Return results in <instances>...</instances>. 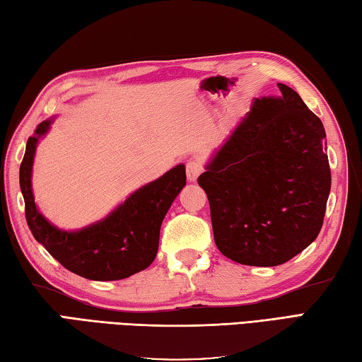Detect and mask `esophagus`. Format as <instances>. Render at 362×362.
I'll list each match as a JSON object with an SVG mask.
<instances>
[{
  "label": "esophagus",
  "mask_w": 362,
  "mask_h": 362,
  "mask_svg": "<svg viewBox=\"0 0 362 362\" xmlns=\"http://www.w3.org/2000/svg\"><path fill=\"white\" fill-rule=\"evenodd\" d=\"M186 173H187V181L195 182L202 173V165L199 160H189L186 163Z\"/></svg>",
  "instance_id": "1"
}]
</instances>
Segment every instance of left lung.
I'll list each match as a JSON object with an SVG mask.
<instances>
[{
  "mask_svg": "<svg viewBox=\"0 0 362 362\" xmlns=\"http://www.w3.org/2000/svg\"><path fill=\"white\" fill-rule=\"evenodd\" d=\"M277 86L281 96L255 99L199 178L217 249L249 266L282 264L315 241L331 190L323 122Z\"/></svg>",
  "mask_w": 362,
  "mask_h": 362,
  "instance_id": "left-lung-1",
  "label": "left lung"
}]
</instances>
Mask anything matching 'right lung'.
Instances as JSON below:
<instances>
[{
	"label": "right lung",
	"instance_id": "add662e5",
	"mask_svg": "<svg viewBox=\"0 0 362 362\" xmlns=\"http://www.w3.org/2000/svg\"><path fill=\"white\" fill-rule=\"evenodd\" d=\"M53 121L54 117L37 126L20 165V189L33 236L66 269L90 281H119L146 269L158 255L163 217L186 186V167L180 163L137 189L104 219L80 230H61L40 214L31 184L37 143Z\"/></svg>",
	"mask_w": 362,
	"mask_h": 362
}]
</instances>
